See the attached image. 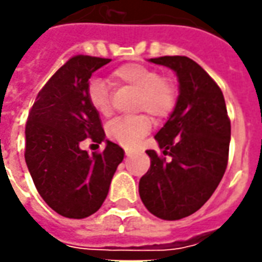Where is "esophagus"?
<instances>
[{
	"instance_id": "esophagus-1",
	"label": "esophagus",
	"mask_w": 262,
	"mask_h": 262,
	"mask_svg": "<svg viewBox=\"0 0 262 262\" xmlns=\"http://www.w3.org/2000/svg\"><path fill=\"white\" fill-rule=\"evenodd\" d=\"M125 154H127V156H131V150H128V148H125Z\"/></svg>"
}]
</instances>
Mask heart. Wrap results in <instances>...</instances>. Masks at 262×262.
<instances>
[{"mask_svg":"<svg viewBox=\"0 0 262 262\" xmlns=\"http://www.w3.org/2000/svg\"><path fill=\"white\" fill-rule=\"evenodd\" d=\"M111 83L119 89L137 92L133 110L147 112L152 118L167 117L176 102V91L171 82L161 78L156 69L140 63H127L115 69L110 76ZM88 101L101 117H110L114 112V91L103 79L94 78L86 89ZM151 122L148 117L138 115L133 118H115L106 125L108 138L125 147H133L144 135L148 134Z\"/></svg>","mask_w":262,"mask_h":262,"instance_id":"b5f03b06","label":"heart"}]
</instances>
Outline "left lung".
Returning <instances> with one entry per match:
<instances>
[{
    "label": "left lung",
    "instance_id": "1",
    "mask_svg": "<svg viewBox=\"0 0 262 262\" xmlns=\"http://www.w3.org/2000/svg\"><path fill=\"white\" fill-rule=\"evenodd\" d=\"M148 61L176 73L179 96L167 122L156 134L166 160L147 150L151 166L140 179L138 192L154 216L177 221L209 201L228 164L231 121L222 91L201 66L186 56Z\"/></svg>",
    "mask_w": 262,
    "mask_h": 262
}]
</instances>
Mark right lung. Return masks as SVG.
I'll return each instance as SVG.
<instances>
[{"instance_id":"add662e5","label":"right lung","mask_w":262,"mask_h":262,"mask_svg":"<svg viewBox=\"0 0 262 262\" xmlns=\"http://www.w3.org/2000/svg\"><path fill=\"white\" fill-rule=\"evenodd\" d=\"M111 59L75 56L38 92L26 125V163L43 201L70 219L91 216L102 206L111 180L124 160L118 144L105 140L99 114L88 101L94 72ZM86 138L107 145L89 155Z\"/></svg>"}]
</instances>
